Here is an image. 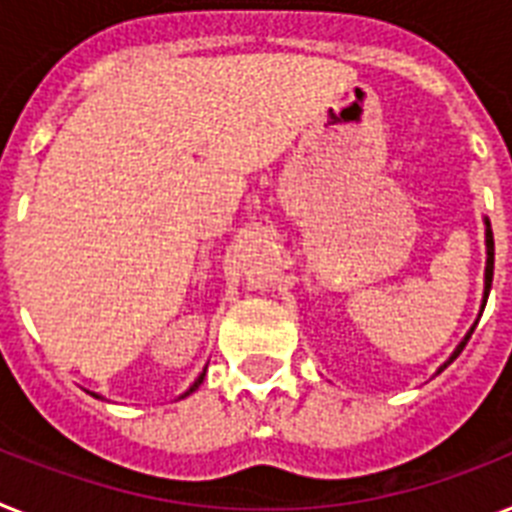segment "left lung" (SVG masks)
Listing matches in <instances>:
<instances>
[{"instance_id": "1", "label": "left lung", "mask_w": 512, "mask_h": 512, "mask_svg": "<svg viewBox=\"0 0 512 512\" xmlns=\"http://www.w3.org/2000/svg\"><path fill=\"white\" fill-rule=\"evenodd\" d=\"M492 274H494V238H492V227H489V222H487V274H484V306H487L489 290H492ZM471 335H474V327H471V332H468V335H466V340L460 342L458 350H455L453 356H450V361H447L445 366H442V369H439V371H445L447 366H450V363H453L455 358L460 356V350L466 348V342L471 340Z\"/></svg>"}]
</instances>
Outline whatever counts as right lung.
I'll return each mask as SVG.
<instances>
[{
    "instance_id": "add662e5",
    "label": "right lung",
    "mask_w": 512,
    "mask_h": 512,
    "mask_svg": "<svg viewBox=\"0 0 512 512\" xmlns=\"http://www.w3.org/2000/svg\"><path fill=\"white\" fill-rule=\"evenodd\" d=\"M204 374H206V371H204ZM204 374H201V377H198V379H196V382H193V387H190V390H188V392H185V395H190V392H193V390H198V384L204 382ZM185 395H183V398H185Z\"/></svg>"
}]
</instances>
